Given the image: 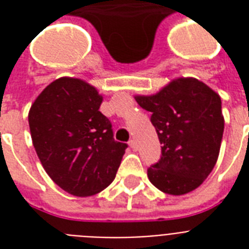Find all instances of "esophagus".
<instances>
[{
  "instance_id": "obj_1",
  "label": "esophagus",
  "mask_w": 249,
  "mask_h": 249,
  "mask_svg": "<svg viewBox=\"0 0 249 249\" xmlns=\"http://www.w3.org/2000/svg\"><path fill=\"white\" fill-rule=\"evenodd\" d=\"M129 146L134 150V151H137V148H138V144H137L136 140H130L129 141Z\"/></svg>"
}]
</instances>
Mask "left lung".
I'll return each mask as SVG.
<instances>
[{"label":"left lung","mask_w":249,"mask_h":249,"mask_svg":"<svg viewBox=\"0 0 249 249\" xmlns=\"http://www.w3.org/2000/svg\"><path fill=\"white\" fill-rule=\"evenodd\" d=\"M136 101L152 113L161 144L159 161L147 169L152 185L169 195L199 187L220 154L225 125L220 95L199 80L182 77Z\"/></svg>","instance_id":"1"}]
</instances>
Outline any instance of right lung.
Returning <instances> with one entry per match:
<instances>
[{
	"mask_svg": "<svg viewBox=\"0 0 249 249\" xmlns=\"http://www.w3.org/2000/svg\"><path fill=\"white\" fill-rule=\"evenodd\" d=\"M102 95L85 81L60 77L42 90L29 109L33 146L60 189L75 196L101 193L113 181L126 143L113 138L99 111Z\"/></svg>",
	"mask_w": 249,
	"mask_h": 249,
	"instance_id": "1",
	"label": "right lung"
}]
</instances>
